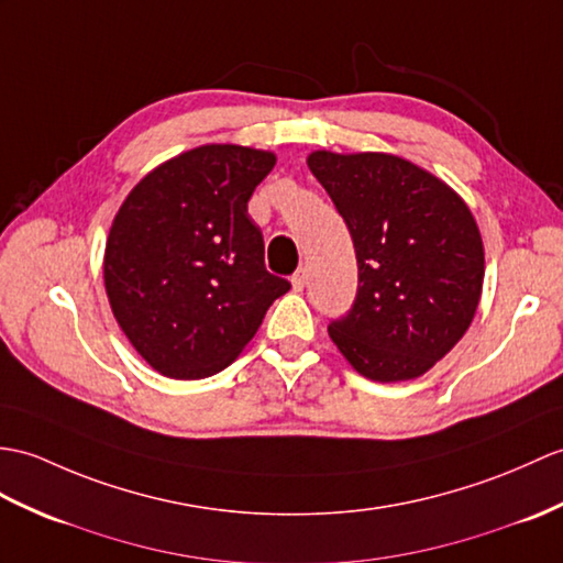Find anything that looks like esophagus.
<instances>
[{
	"instance_id": "obj_1",
	"label": "esophagus",
	"mask_w": 563,
	"mask_h": 563,
	"mask_svg": "<svg viewBox=\"0 0 563 563\" xmlns=\"http://www.w3.org/2000/svg\"><path fill=\"white\" fill-rule=\"evenodd\" d=\"M307 278H309V273H307V268H297V273L292 276V287L295 290L299 292V290H305V285H307Z\"/></svg>"
}]
</instances>
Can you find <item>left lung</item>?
<instances>
[{
	"label": "left lung",
	"mask_w": 563,
	"mask_h": 563,
	"mask_svg": "<svg viewBox=\"0 0 563 563\" xmlns=\"http://www.w3.org/2000/svg\"><path fill=\"white\" fill-rule=\"evenodd\" d=\"M307 165L357 254V297L331 321V341L372 382L422 376L461 341L479 305L485 250L473 213L398 155L313 151Z\"/></svg>",
	"instance_id": "obj_1"
}]
</instances>
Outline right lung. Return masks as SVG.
<instances>
[{"instance_id":"add662e5","label":"right lung","mask_w":563,"mask_h":563,"mask_svg":"<svg viewBox=\"0 0 563 563\" xmlns=\"http://www.w3.org/2000/svg\"><path fill=\"white\" fill-rule=\"evenodd\" d=\"M273 165L268 151L208 143L155 167L117 211L104 290L129 343L155 372H222L290 290L266 271L264 234L246 213Z\"/></svg>"}]
</instances>
